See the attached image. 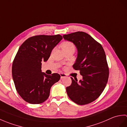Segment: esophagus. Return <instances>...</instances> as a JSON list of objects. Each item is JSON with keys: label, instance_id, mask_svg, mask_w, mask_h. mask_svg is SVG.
Listing matches in <instances>:
<instances>
[{"label": "esophagus", "instance_id": "34e87169", "mask_svg": "<svg viewBox=\"0 0 127 127\" xmlns=\"http://www.w3.org/2000/svg\"><path fill=\"white\" fill-rule=\"evenodd\" d=\"M60 76H61V79H64V78H65L66 77V75L64 74H62V73H60Z\"/></svg>", "mask_w": 127, "mask_h": 127}]
</instances>
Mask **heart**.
<instances>
[{
  "label": "heart",
  "instance_id": "1",
  "mask_svg": "<svg viewBox=\"0 0 127 127\" xmlns=\"http://www.w3.org/2000/svg\"><path fill=\"white\" fill-rule=\"evenodd\" d=\"M61 47L62 50H66L68 48H74V46L73 44H72L71 42L69 41H65L62 43L61 45Z\"/></svg>",
  "mask_w": 127,
  "mask_h": 127
}]
</instances>
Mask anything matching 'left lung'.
I'll return each mask as SVG.
<instances>
[{
    "mask_svg": "<svg viewBox=\"0 0 127 127\" xmlns=\"http://www.w3.org/2000/svg\"><path fill=\"white\" fill-rule=\"evenodd\" d=\"M64 39L73 43L77 51L73 68L80 70L82 79L71 77V85L66 88L68 95L79 105L96 100L103 92L109 77V68L102 46L87 33L77 32L64 35Z\"/></svg>",
    "mask_w": 127,
    "mask_h": 127,
    "instance_id": "1",
    "label": "left lung"
}]
</instances>
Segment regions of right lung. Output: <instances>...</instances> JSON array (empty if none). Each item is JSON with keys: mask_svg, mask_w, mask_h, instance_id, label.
I'll return each mask as SVG.
<instances>
[{"mask_svg": "<svg viewBox=\"0 0 127 127\" xmlns=\"http://www.w3.org/2000/svg\"><path fill=\"white\" fill-rule=\"evenodd\" d=\"M60 35H36L27 39L19 48L13 60L12 75L15 87L22 98L32 104L48 99L52 86L61 76L41 71V62H46L51 52L62 40Z\"/></svg>", "mask_w": 127, "mask_h": 127, "instance_id": "right-lung-1", "label": "right lung"}]
</instances>
